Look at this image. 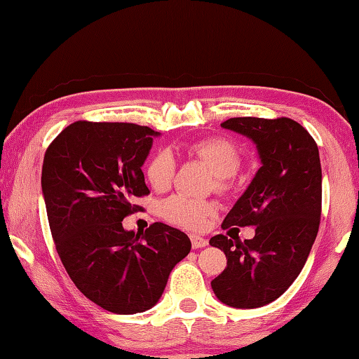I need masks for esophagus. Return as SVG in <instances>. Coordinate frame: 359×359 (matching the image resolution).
<instances>
[{"label":"esophagus","mask_w":359,"mask_h":359,"mask_svg":"<svg viewBox=\"0 0 359 359\" xmlns=\"http://www.w3.org/2000/svg\"><path fill=\"white\" fill-rule=\"evenodd\" d=\"M190 241H191V247L193 248H203L208 245V239L201 238V236L198 234H190Z\"/></svg>","instance_id":"obj_1"}]
</instances>
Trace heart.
Segmentation results:
<instances>
[{"instance_id": "b5f03b06", "label": "heart", "mask_w": 359, "mask_h": 359, "mask_svg": "<svg viewBox=\"0 0 359 359\" xmlns=\"http://www.w3.org/2000/svg\"><path fill=\"white\" fill-rule=\"evenodd\" d=\"M188 154L205 163L215 174V185L220 191H228L233 185V175L242 165L238 145L226 137H208L188 147ZM177 171V161L169 149L156 150L145 166L149 184L156 191L168 190ZM217 204L204 199H194L184 194H172L160 205V214L166 222L187 229H203L212 217L217 215Z\"/></svg>"}]
</instances>
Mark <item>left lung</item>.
Segmentation results:
<instances>
[{
  "mask_svg": "<svg viewBox=\"0 0 359 359\" xmlns=\"http://www.w3.org/2000/svg\"><path fill=\"white\" fill-rule=\"evenodd\" d=\"M222 126L252 139L261 160L222 228H257L244 242L223 234L209 241L228 259L210 285L226 306L255 309L282 296L311 253L321 215L320 155L309 131L287 117H236Z\"/></svg>",
  "mask_w": 359,
  "mask_h": 359,
  "instance_id": "1",
  "label": "left lung"
}]
</instances>
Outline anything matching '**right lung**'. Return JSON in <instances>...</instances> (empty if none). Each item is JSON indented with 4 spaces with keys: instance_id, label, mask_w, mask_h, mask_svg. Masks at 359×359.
Returning a JSON list of instances; mask_svg holds the SVG:
<instances>
[{
    "instance_id": "right-lung-1",
    "label": "right lung",
    "mask_w": 359,
    "mask_h": 359,
    "mask_svg": "<svg viewBox=\"0 0 359 359\" xmlns=\"http://www.w3.org/2000/svg\"><path fill=\"white\" fill-rule=\"evenodd\" d=\"M158 135L136 123L79 120L44 155L41 185L60 259L81 293L112 313L154 307L191 250L188 236L165 223L145 233L121 226L139 209L133 199L150 193L141 168Z\"/></svg>"
}]
</instances>
